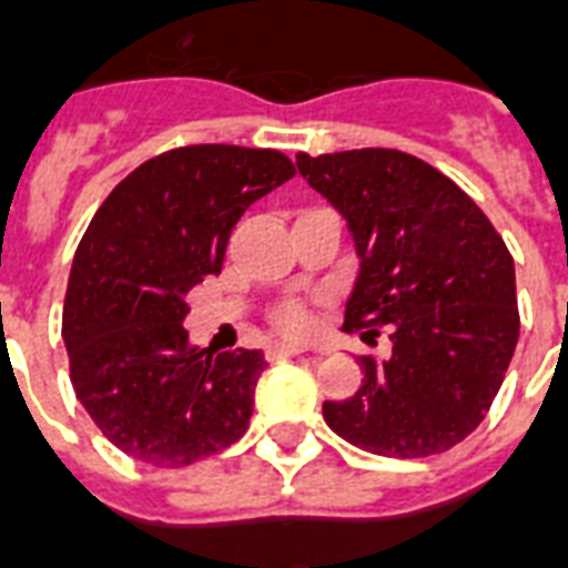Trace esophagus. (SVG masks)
<instances>
[{"instance_id": "34e87169", "label": "esophagus", "mask_w": 568, "mask_h": 568, "mask_svg": "<svg viewBox=\"0 0 568 568\" xmlns=\"http://www.w3.org/2000/svg\"><path fill=\"white\" fill-rule=\"evenodd\" d=\"M305 349L302 347H290V344H275V347H268V359L272 362H284L293 359V356H302Z\"/></svg>"}]
</instances>
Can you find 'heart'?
Returning a JSON list of instances; mask_svg holds the SVG:
<instances>
[{"instance_id":"heart-1","label":"heart","mask_w":568,"mask_h":568,"mask_svg":"<svg viewBox=\"0 0 568 568\" xmlns=\"http://www.w3.org/2000/svg\"><path fill=\"white\" fill-rule=\"evenodd\" d=\"M272 323L284 338H305L314 329V317L302 302H284L272 311Z\"/></svg>"}]
</instances>
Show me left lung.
I'll list each match as a JSON object with an SVG mask.
<instances>
[{
    "instance_id": "1",
    "label": "left lung",
    "mask_w": 568,
    "mask_h": 568,
    "mask_svg": "<svg viewBox=\"0 0 568 568\" xmlns=\"http://www.w3.org/2000/svg\"><path fill=\"white\" fill-rule=\"evenodd\" d=\"M296 168L356 242L344 329L368 341L386 326L392 341L389 359L359 356V392L326 400L323 419L386 458L452 449L491 410L521 332L506 242L449 176L398 149L300 152Z\"/></svg>"
}]
</instances>
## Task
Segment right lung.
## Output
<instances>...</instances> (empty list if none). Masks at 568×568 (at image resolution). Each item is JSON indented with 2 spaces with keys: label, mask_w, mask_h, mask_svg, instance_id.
<instances>
[{
  "label": "right lung",
  "mask_w": 568,
  "mask_h": 568,
  "mask_svg": "<svg viewBox=\"0 0 568 568\" xmlns=\"http://www.w3.org/2000/svg\"><path fill=\"white\" fill-rule=\"evenodd\" d=\"M293 176L278 149H170L128 173L89 221L62 338L77 398L131 458L187 467L248 430L266 359L260 349L191 344L185 296L221 275L245 209Z\"/></svg>",
  "instance_id": "add662e5"
}]
</instances>
